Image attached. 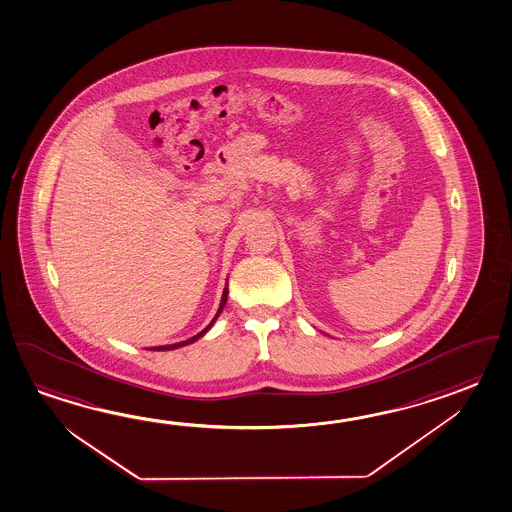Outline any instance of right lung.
Listing matches in <instances>:
<instances>
[{"label": "right lung", "instance_id": "right-lung-1", "mask_svg": "<svg viewBox=\"0 0 512 512\" xmlns=\"http://www.w3.org/2000/svg\"><path fill=\"white\" fill-rule=\"evenodd\" d=\"M227 296H229V289H227V287H225V289H223V296H221L220 309H218V312H216V316H214V320H212L211 323H209V325H207V327H205V329H203V331L198 332V334H196V336H192V338H189V340L180 341V343H172V345H161V347H152L151 351H172V349H178V347H183V345H189V343H192V341H196V340H198V338H201V336H203V334H205V332H207V331H209V329H211L212 323H214V321H216V318H218V316H220L221 311H223V307H225V303H227Z\"/></svg>", "mask_w": 512, "mask_h": 512}]
</instances>
